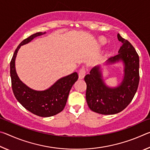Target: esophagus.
I'll list each match as a JSON object with an SVG mask.
<instances>
[{"label":"esophagus","instance_id":"1","mask_svg":"<svg viewBox=\"0 0 150 150\" xmlns=\"http://www.w3.org/2000/svg\"><path fill=\"white\" fill-rule=\"evenodd\" d=\"M85 68H82V69H81V70L79 71V78L80 79H82L85 77Z\"/></svg>","mask_w":150,"mask_h":150}]
</instances>
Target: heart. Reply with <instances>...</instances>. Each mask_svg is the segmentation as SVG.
<instances>
[{
  "instance_id": "heart-1",
  "label": "heart",
  "mask_w": 150,
  "mask_h": 150,
  "mask_svg": "<svg viewBox=\"0 0 150 150\" xmlns=\"http://www.w3.org/2000/svg\"><path fill=\"white\" fill-rule=\"evenodd\" d=\"M106 42V40L105 38H100V44H105Z\"/></svg>"
}]
</instances>
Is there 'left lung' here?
Wrapping results in <instances>:
<instances>
[{
    "label": "left lung",
    "instance_id": "left-lung-1",
    "mask_svg": "<svg viewBox=\"0 0 150 150\" xmlns=\"http://www.w3.org/2000/svg\"><path fill=\"white\" fill-rule=\"evenodd\" d=\"M122 43L118 54L111 57L106 65L122 62L124 77L120 85L110 87L106 85L100 65H96L85 77L87 84L86 100L91 110L101 115H115L122 111L132 100L139 85V56L128 40L118 34Z\"/></svg>",
    "mask_w": 150,
    "mask_h": 150
}]
</instances>
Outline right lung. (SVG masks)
Here are the masks:
<instances>
[{
  "label": "right lung",
  "instance_id": "right-lung-1",
  "mask_svg": "<svg viewBox=\"0 0 150 150\" xmlns=\"http://www.w3.org/2000/svg\"><path fill=\"white\" fill-rule=\"evenodd\" d=\"M45 33L37 32L24 40L15 50L10 65L12 88L15 97L26 110L41 117L54 116L63 110L71 88L78 79L77 73L74 72L58 79L49 88L44 91L32 89L20 79L15 67L18 52L21 45L28 44L35 38Z\"/></svg>",
  "mask_w": 150,
  "mask_h": 150
}]
</instances>
